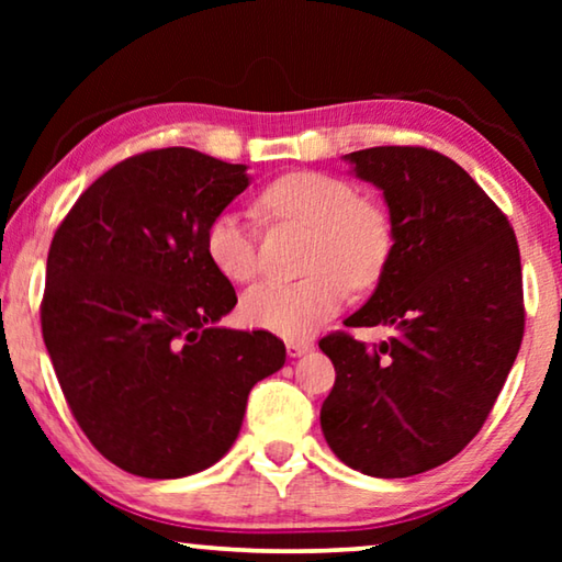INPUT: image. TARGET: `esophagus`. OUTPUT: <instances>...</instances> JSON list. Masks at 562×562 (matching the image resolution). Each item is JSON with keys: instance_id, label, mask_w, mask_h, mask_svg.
Wrapping results in <instances>:
<instances>
[{"instance_id": "esophagus-1", "label": "esophagus", "mask_w": 562, "mask_h": 562, "mask_svg": "<svg viewBox=\"0 0 562 562\" xmlns=\"http://www.w3.org/2000/svg\"><path fill=\"white\" fill-rule=\"evenodd\" d=\"M312 349V341H300V339H290L288 341V355L290 357H302V355H307V351Z\"/></svg>"}]
</instances>
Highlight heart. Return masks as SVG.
Listing matches in <instances>:
<instances>
[{
	"label": "heart",
	"mask_w": 562,
	"mask_h": 562,
	"mask_svg": "<svg viewBox=\"0 0 562 562\" xmlns=\"http://www.w3.org/2000/svg\"><path fill=\"white\" fill-rule=\"evenodd\" d=\"M260 203L282 221L315 231L300 282H262L243 297L240 315L250 327L280 337H310L339 312L349 284L369 290L392 260V223L382 207L361 201L359 190L317 170L284 173L262 190ZM205 255L231 282L260 272L258 237L247 217L221 211L205 227Z\"/></svg>",
	"instance_id": "1"
}]
</instances>
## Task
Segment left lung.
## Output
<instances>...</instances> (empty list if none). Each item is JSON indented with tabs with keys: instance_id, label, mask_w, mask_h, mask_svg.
Wrapping results in <instances>:
<instances>
[{
	"instance_id": "obj_1",
	"label": "left lung",
	"mask_w": 562,
	"mask_h": 562,
	"mask_svg": "<svg viewBox=\"0 0 562 562\" xmlns=\"http://www.w3.org/2000/svg\"><path fill=\"white\" fill-rule=\"evenodd\" d=\"M384 193L392 260L347 327H394L367 347L331 331L335 386L319 412L329 449L376 479L453 459L481 431L518 357L526 307L516 233L483 188L439 150L379 146L345 156Z\"/></svg>"
}]
</instances>
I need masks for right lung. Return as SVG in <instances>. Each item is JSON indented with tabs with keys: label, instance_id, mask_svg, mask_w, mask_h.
I'll use <instances>...</instances> for the list:
<instances>
[{
	"label": "right lung",
	"instance_id": "obj_1",
	"mask_svg": "<svg viewBox=\"0 0 562 562\" xmlns=\"http://www.w3.org/2000/svg\"><path fill=\"white\" fill-rule=\"evenodd\" d=\"M250 183L193 148L131 156L83 190L46 258L42 335L76 424L144 479L221 461L247 394L284 364L270 331L225 329L235 290L205 227Z\"/></svg>",
	"mask_w": 562,
	"mask_h": 562
}]
</instances>
